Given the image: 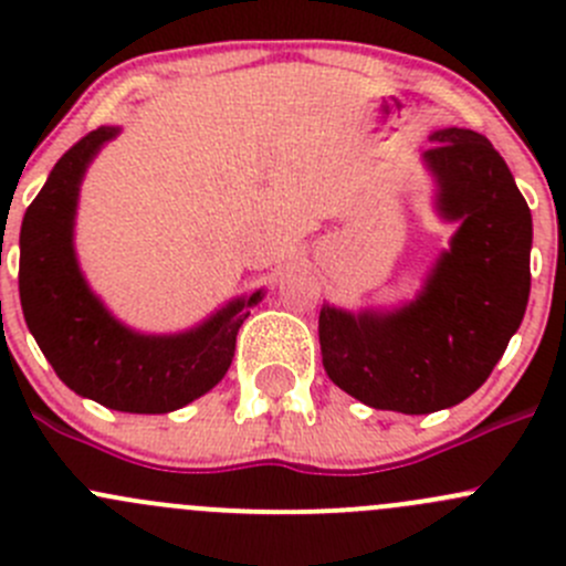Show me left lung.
Instances as JSON below:
<instances>
[{"label":"left lung","instance_id":"left-lung-1","mask_svg":"<svg viewBox=\"0 0 566 566\" xmlns=\"http://www.w3.org/2000/svg\"><path fill=\"white\" fill-rule=\"evenodd\" d=\"M424 161L438 210L460 221L413 304L397 312L319 310L328 378L378 410L432 413L471 397L521 328L531 290V210L482 134L443 128Z\"/></svg>","mask_w":566,"mask_h":566}]
</instances>
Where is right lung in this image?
I'll use <instances>...</instances> for the list:
<instances>
[{"label":"right lung","mask_w":566,"mask_h":566,"mask_svg":"<svg viewBox=\"0 0 566 566\" xmlns=\"http://www.w3.org/2000/svg\"><path fill=\"white\" fill-rule=\"evenodd\" d=\"M117 136L104 125L78 139L51 169L21 224L19 293L24 319L62 384L123 413H169L213 389L235 356L249 306L238 298L177 336L125 328L90 293L73 254L78 182L101 145Z\"/></svg>","instance_id":"1"}]
</instances>
